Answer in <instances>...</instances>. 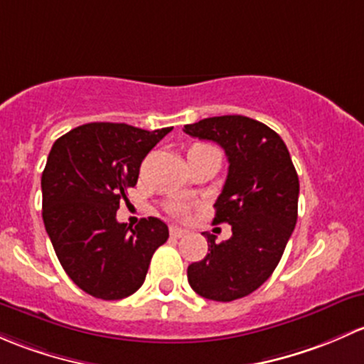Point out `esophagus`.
<instances>
[{
  "label": "esophagus",
  "mask_w": 364,
  "mask_h": 364,
  "mask_svg": "<svg viewBox=\"0 0 364 364\" xmlns=\"http://www.w3.org/2000/svg\"><path fill=\"white\" fill-rule=\"evenodd\" d=\"M170 235H171V237H173V238H182V237H186L187 231L182 230V228L173 226V228H171V230H170Z\"/></svg>",
  "instance_id": "esophagus-1"
}]
</instances>
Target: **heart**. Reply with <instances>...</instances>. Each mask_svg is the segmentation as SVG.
Instances as JSON below:
<instances>
[{"instance_id":"heart-1","label":"heart","mask_w":364,"mask_h":364,"mask_svg":"<svg viewBox=\"0 0 364 364\" xmlns=\"http://www.w3.org/2000/svg\"><path fill=\"white\" fill-rule=\"evenodd\" d=\"M171 212H173L175 215L183 217L187 213V207H186V205H182V203H177V205H173V207H171Z\"/></svg>"}]
</instances>
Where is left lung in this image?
Here are the masks:
<instances>
[{
	"instance_id": "8db88e82",
	"label": "left lung",
	"mask_w": 364,
	"mask_h": 364,
	"mask_svg": "<svg viewBox=\"0 0 364 364\" xmlns=\"http://www.w3.org/2000/svg\"><path fill=\"white\" fill-rule=\"evenodd\" d=\"M183 131L226 152L230 168L213 223L233 231L220 243L203 233L210 254L189 264L187 280L203 298L233 301L263 286L279 264L298 219V173L282 138L250 117H208Z\"/></svg>"
}]
</instances>
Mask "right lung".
Wrapping results in <instances>:
<instances>
[{"instance_id": "obj_1", "label": "right lung", "mask_w": 364, "mask_h": 364, "mask_svg": "<svg viewBox=\"0 0 364 364\" xmlns=\"http://www.w3.org/2000/svg\"><path fill=\"white\" fill-rule=\"evenodd\" d=\"M170 131L91 122L52 145L42 175L45 230L70 279L95 298L136 293L152 254L170 237L157 217L134 228L115 217L136 186L141 161Z\"/></svg>"}]
</instances>
